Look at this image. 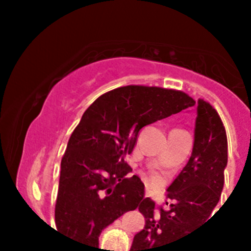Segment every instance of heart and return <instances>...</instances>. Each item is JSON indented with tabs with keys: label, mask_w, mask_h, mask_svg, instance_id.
I'll return each instance as SVG.
<instances>
[{
	"label": "heart",
	"mask_w": 251,
	"mask_h": 251,
	"mask_svg": "<svg viewBox=\"0 0 251 251\" xmlns=\"http://www.w3.org/2000/svg\"><path fill=\"white\" fill-rule=\"evenodd\" d=\"M151 182H152V185H159L161 183V178H159L158 175H152L151 176Z\"/></svg>",
	"instance_id": "obj_1"
}]
</instances>
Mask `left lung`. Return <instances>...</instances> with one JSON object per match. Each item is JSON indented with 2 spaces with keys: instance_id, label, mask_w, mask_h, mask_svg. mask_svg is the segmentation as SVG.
Here are the masks:
<instances>
[{
  "instance_id": "8db88e82",
  "label": "left lung",
  "mask_w": 251,
  "mask_h": 251,
  "mask_svg": "<svg viewBox=\"0 0 251 251\" xmlns=\"http://www.w3.org/2000/svg\"><path fill=\"white\" fill-rule=\"evenodd\" d=\"M226 166L225 127L216 110L200 99L191 157L167 188V199L172 202L168 208L157 210L150 197L143 199L138 210L146 225L134 235L130 251H166L165 248L185 239L206 221L220 200Z\"/></svg>"
}]
</instances>
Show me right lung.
Returning <instances> with one entry per match:
<instances>
[{"label": "right lung", "mask_w": 251, "mask_h": 251, "mask_svg": "<svg viewBox=\"0 0 251 251\" xmlns=\"http://www.w3.org/2000/svg\"><path fill=\"white\" fill-rule=\"evenodd\" d=\"M195 100L178 90L128 85L100 95L84 112L61 159L55 224L76 243L99 249V235L145 197L124 158L139 130L179 113Z\"/></svg>", "instance_id": "obj_1"}]
</instances>
